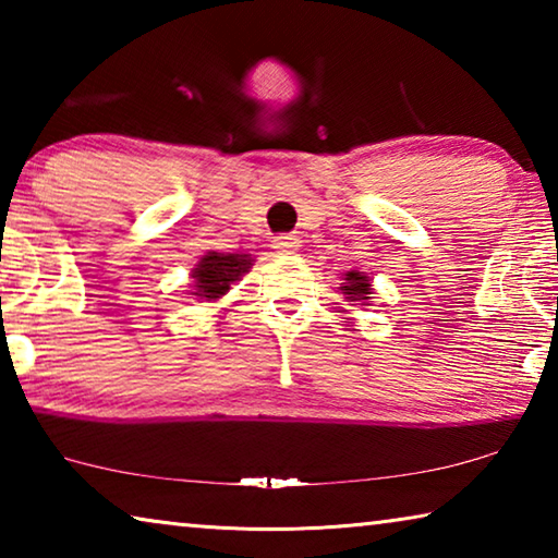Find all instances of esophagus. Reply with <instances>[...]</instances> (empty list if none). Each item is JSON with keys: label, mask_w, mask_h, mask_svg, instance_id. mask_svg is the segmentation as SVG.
I'll list each match as a JSON object with an SVG mask.
<instances>
[{"label": "esophagus", "mask_w": 558, "mask_h": 558, "mask_svg": "<svg viewBox=\"0 0 558 558\" xmlns=\"http://www.w3.org/2000/svg\"><path fill=\"white\" fill-rule=\"evenodd\" d=\"M272 248H276L280 256H292V253H298L300 241L298 235H278V239L272 241Z\"/></svg>", "instance_id": "esophagus-1"}]
</instances>
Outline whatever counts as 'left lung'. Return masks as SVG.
Returning a JSON list of instances; mask_svg holds the SVG:
<instances>
[{
	"label": "left lung",
	"mask_w": 558,
	"mask_h": 558,
	"mask_svg": "<svg viewBox=\"0 0 558 558\" xmlns=\"http://www.w3.org/2000/svg\"><path fill=\"white\" fill-rule=\"evenodd\" d=\"M342 295L347 298V302H356V305H372V295H374V288H372V278L366 276L362 270H347L344 278H342Z\"/></svg>",
	"instance_id": "left-lung-1"
}]
</instances>
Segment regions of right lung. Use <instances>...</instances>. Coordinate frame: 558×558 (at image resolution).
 <instances>
[{
  "mask_svg": "<svg viewBox=\"0 0 558 558\" xmlns=\"http://www.w3.org/2000/svg\"><path fill=\"white\" fill-rule=\"evenodd\" d=\"M251 268L253 258L248 253L209 251L192 270V290H189V295L206 302L221 300L231 290L233 282L241 280Z\"/></svg>",
  "mask_w": 558,
  "mask_h": 558,
  "instance_id": "obj_1",
  "label": "right lung"
}]
</instances>
